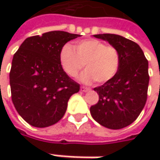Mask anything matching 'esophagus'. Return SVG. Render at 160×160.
<instances>
[{
    "mask_svg": "<svg viewBox=\"0 0 160 160\" xmlns=\"http://www.w3.org/2000/svg\"><path fill=\"white\" fill-rule=\"evenodd\" d=\"M80 91H81V92H89V91H90V88H87V87L81 86V87H80Z\"/></svg>",
    "mask_w": 160,
    "mask_h": 160,
    "instance_id": "obj_1",
    "label": "esophagus"
}]
</instances>
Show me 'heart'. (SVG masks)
<instances>
[{"instance_id": "obj_1", "label": "heart", "mask_w": 160, "mask_h": 160, "mask_svg": "<svg viewBox=\"0 0 160 160\" xmlns=\"http://www.w3.org/2000/svg\"><path fill=\"white\" fill-rule=\"evenodd\" d=\"M59 62L62 69L70 78H76L85 66L80 80L91 83H105L112 80L119 67L120 56L118 49L105 42L90 39L79 42L74 49L65 45L61 49Z\"/></svg>"}]
</instances>
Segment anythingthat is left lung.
<instances>
[{
  "label": "left lung",
  "mask_w": 160,
  "mask_h": 160,
  "mask_svg": "<svg viewBox=\"0 0 160 160\" xmlns=\"http://www.w3.org/2000/svg\"><path fill=\"white\" fill-rule=\"evenodd\" d=\"M94 37L118 49L120 62L116 76L93 89L99 95V101L91 107V115L106 128L122 129L138 118L146 103L148 61L140 46L131 40L108 33Z\"/></svg>",
  "instance_id": "obj_1"
}]
</instances>
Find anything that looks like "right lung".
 Segmentation results:
<instances>
[{
	"mask_svg": "<svg viewBox=\"0 0 160 160\" xmlns=\"http://www.w3.org/2000/svg\"><path fill=\"white\" fill-rule=\"evenodd\" d=\"M80 35L50 31L24 41L14 54L10 71L12 101L18 114L31 126L44 128L65 115L70 96L80 84L62 69L63 46Z\"/></svg>",
	"mask_w": 160,
	"mask_h": 160,
	"instance_id": "add662e5",
	"label": "right lung"
}]
</instances>
